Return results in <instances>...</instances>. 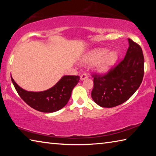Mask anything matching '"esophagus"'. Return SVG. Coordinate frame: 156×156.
Wrapping results in <instances>:
<instances>
[{
  "label": "esophagus",
  "mask_w": 156,
  "mask_h": 156,
  "mask_svg": "<svg viewBox=\"0 0 156 156\" xmlns=\"http://www.w3.org/2000/svg\"><path fill=\"white\" fill-rule=\"evenodd\" d=\"M87 77H88V75L87 74V73H83V74L80 75V80H84V79H86Z\"/></svg>",
  "instance_id": "obj_1"
}]
</instances>
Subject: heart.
I'll use <instances>...</instances> for the list:
<instances>
[{"mask_svg": "<svg viewBox=\"0 0 156 156\" xmlns=\"http://www.w3.org/2000/svg\"><path fill=\"white\" fill-rule=\"evenodd\" d=\"M118 59L117 52H109L106 49L98 48L91 50L84 57L83 62L84 64L92 65L96 63L95 68L98 72H107L115 64Z\"/></svg>", "mask_w": 156, "mask_h": 156, "instance_id": "heart-1", "label": "heart"}]
</instances>
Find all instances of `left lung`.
Wrapping results in <instances>:
<instances>
[{
    "instance_id": "obj_1",
    "label": "left lung",
    "mask_w": 156,
    "mask_h": 156,
    "mask_svg": "<svg viewBox=\"0 0 156 156\" xmlns=\"http://www.w3.org/2000/svg\"><path fill=\"white\" fill-rule=\"evenodd\" d=\"M125 57L104 75L93 74L91 97L97 105L111 108L129 99L139 88L144 76V56L140 46L128 38Z\"/></svg>"
}]
</instances>
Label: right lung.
<instances>
[{"label": "right lung", "mask_w": 156, "mask_h": 156, "mask_svg": "<svg viewBox=\"0 0 156 156\" xmlns=\"http://www.w3.org/2000/svg\"><path fill=\"white\" fill-rule=\"evenodd\" d=\"M80 78L78 76H65L51 88L33 92L21 88L11 76L12 83L21 98L31 108L44 113L55 112L64 107Z\"/></svg>", "instance_id": "add662e5"}]
</instances>
